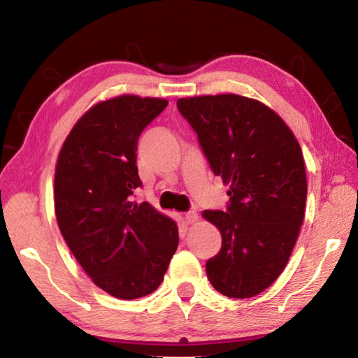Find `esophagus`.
I'll list each match as a JSON object with an SVG mask.
<instances>
[{
    "label": "esophagus",
    "mask_w": 358,
    "mask_h": 358,
    "mask_svg": "<svg viewBox=\"0 0 358 358\" xmlns=\"http://www.w3.org/2000/svg\"><path fill=\"white\" fill-rule=\"evenodd\" d=\"M197 220H199V216H197L196 211H187V213H185V222L186 224H192V222H196Z\"/></svg>",
    "instance_id": "34e87169"
}]
</instances>
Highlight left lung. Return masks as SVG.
Wrapping results in <instances>:
<instances>
[{
	"label": "left lung",
	"mask_w": 358,
	"mask_h": 358,
	"mask_svg": "<svg viewBox=\"0 0 358 358\" xmlns=\"http://www.w3.org/2000/svg\"><path fill=\"white\" fill-rule=\"evenodd\" d=\"M215 175L229 185L226 211L205 210L222 245L207 260L217 292L250 299L281 275L299 238L306 173L299 142L281 117L238 94L178 99Z\"/></svg>",
	"instance_id": "8db88e82"
}]
</instances>
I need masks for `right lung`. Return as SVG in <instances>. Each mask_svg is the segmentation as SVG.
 <instances>
[{"mask_svg": "<svg viewBox=\"0 0 358 358\" xmlns=\"http://www.w3.org/2000/svg\"><path fill=\"white\" fill-rule=\"evenodd\" d=\"M167 104L132 94L99 102L77 121L58 156V227L85 273L121 300L159 287L178 246L175 221L134 202L142 186L138 137Z\"/></svg>", "mask_w": 358, "mask_h": 358, "instance_id": "right-lung-1", "label": "right lung"}]
</instances>
